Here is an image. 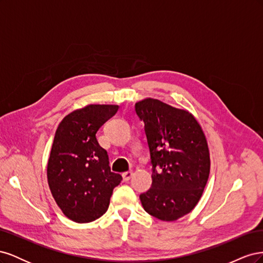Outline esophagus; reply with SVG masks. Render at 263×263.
<instances>
[{"label": "esophagus", "instance_id": "34e87169", "mask_svg": "<svg viewBox=\"0 0 263 263\" xmlns=\"http://www.w3.org/2000/svg\"><path fill=\"white\" fill-rule=\"evenodd\" d=\"M132 177H133V171H127V172H124V173H123V179H124V181L130 180Z\"/></svg>", "mask_w": 263, "mask_h": 263}]
</instances>
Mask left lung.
Instances as JSON below:
<instances>
[{
	"label": "left lung",
	"instance_id": "obj_1",
	"mask_svg": "<svg viewBox=\"0 0 263 263\" xmlns=\"http://www.w3.org/2000/svg\"><path fill=\"white\" fill-rule=\"evenodd\" d=\"M135 110L145 123L153 164V184L139 196L142 208L160 220H177L195 208L208 183V140L186 109L148 98L137 102Z\"/></svg>",
	"mask_w": 263,
	"mask_h": 263
}]
</instances>
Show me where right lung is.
Returning <instances> with one entry per match:
<instances>
[{
    "label": "right lung",
    "instance_id": "right-lung-1",
    "mask_svg": "<svg viewBox=\"0 0 263 263\" xmlns=\"http://www.w3.org/2000/svg\"><path fill=\"white\" fill-rule=\"evenodd\" d=\"M117 109L118 105H86L68 114L55 130L47 179L55 203L76 222L105 214L114 187L123 180L110 171L106 150L95 136Z\"/></svg>",
    "mask_w": 263,
    "mask_h": 263
}]
</instances>
